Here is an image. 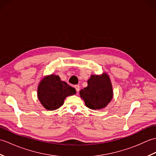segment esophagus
I'll use <instances>...</instances> for the list:
<instances>
[{"label":"esophagus","instance_id":"34e87169","mask_svg":"<svg viewBox=\"0 0 156 156\" xmlns=\"http://www.w3.org/2000/svg\"><path fill=\"white\" fill-rule=\"evenodd\" d=\"M74 88L76 89V90L77 92H78L79 91H80V86L79 85H75L74 86Z\"/></svg>","mask_w":156,"mask_h":156}]
</instances>
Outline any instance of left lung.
Masks as SVG:
<instances>
[{
    "label": "left lung",
    "instance_id": "left-lung-1",
    "mask_svg": "<svg viewBox=\"0 0 156 156\" xmlns=\"http://www.w3.org/2000/svg\"><path fill=\"white\" fill-rule=\"evenodd\" d=\"M88 87L80 91L85 105L91 109L105 108L112 98V88L109 76L104 73L101 76H91Z\"/></svg>",
    "mask_w": 156,
    "mask_h": 156
}]
</instances>
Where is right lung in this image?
<instances>
[{
  "mask_svg": "<svg viewBox=\"0 0 156 156\" xmlns=\"http://www.w3.org/2000/svg\"><path fill=\"white\" fill-rule=\"evenodd\" d=\"M76 89L60 80L58 76H46L41 81L37 95L41 105L48 110H55L64 103L68 96L76 94Z\"/></svg>",
  "mask_w": 156,
  "mask_h": 156,
  "instance_id": "1",
  "label": "right lung"
}]
</instances>
